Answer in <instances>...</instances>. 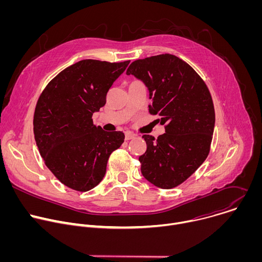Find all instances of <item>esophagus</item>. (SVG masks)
Listing matches in <instances>:
<instances>
[{"mask_svg": "<svg viewBox=\"0 0 262 262\" xmlns=\"http://www.w3.org/2000/svg\"><path fill=\"white\" fill-rule=\"evenodd\" d=\"M134 138H135V135H133V134H130V133H126V134H125V140H126V141L132 140V139H134Z\"/></svg>", "mask_w": 262, "mask_h": 262, "instance_id": "34e87169", "label": "esophagus"}]
</instances>
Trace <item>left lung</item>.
<instances>
[{
    "label": "left lung",
    "mask_w": 262,
    "mask_h": 262,
    "mask_svg": "<svg viewBox=\"0 0 262 262\" xmlns=\"http://www.w3.org/2000/svg\"><path fill=\"white\" fill-rule=\"evenodd\" d=\"M126 74L141 80L152 104L149 113L161 116L166 133L156 139L144 135L147 149L139 158L142 175L169 190L188 179L206 160L214 128V107L199 74L170 54L134 61Z\"/></svg>",
    "instance_id": "8db88e82"
}]
</instances>
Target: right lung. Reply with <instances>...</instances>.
Returning a JSON list of instances; mask_svg holds the SVG:
<instances>
[{"label":"right lung","instance_id":"obj_1","mask_svg":"<svg viewBox=\"0 0 262 262\" xmlns=\"http://www.w3.org/2000/svg\"><path fill=\"white\" fill-rule=\"evenodd\" d=\"M129 61L82 60L62 70L42 91L34 113V136L47 167L68 188L87 192L102 180L107 160L124 142L92 115Z\"/></svg>","mask_w":262,"mask_h":262}]
</instances>
